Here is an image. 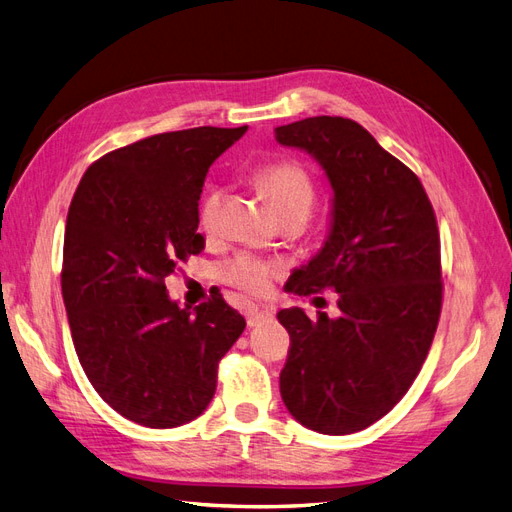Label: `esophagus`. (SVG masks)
<instances>
[{"label": "esophagus", "instance_id": "1", "mask_svg": "<svg viewBox=\"0 0 512 512\" xmlns=\"http://www.w3.org/2000/svg\"><path fill=\"white\" fill-rule=\"evenodd\" d=\"M275 314V307L273 305H247L245 307V320H247V327H258L260 322L271 320Z\"/></svg>", "mask_w": 512, "mask_h": 512}]
</instances>
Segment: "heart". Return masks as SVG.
I'll return each instance as SVG.
<instances>
[{"label": "heart", "mask_w": 512, "mask_h": 512, "mask_svg": "<svg viewBox=\"0 0 512 512\" xmlns=\"http://www.w3.org/2000/svg\"><path fill=\"white\" fill-rule=\"evenodd\" d=\"M254 179L260 188L265 190L280 218L288 213H301L307 218L309 209L314 205L316 188L312 177H309V173L301 164L290 160L269 162L256 170ZM222 200L224 192L220 188H215V185H211L203 194V198H200L198 224L207 235H213V232L218 230ZM277 273H280V265H277V262L262 260L252 254L232 256L218 269L222 282L250 294L265 292Z\"/></svg>", "instance_id": "heart-1"}]
</instances>
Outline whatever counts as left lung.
I'll return each mask as SVG.
<instances>
[{"label": "left lung", "mask_w": 512, "mask_h": 512, "mask_svg": "<svg viewBox=\"0 0 512 512\" xmlns=\"http://www.w3.org/2000/svg\"><path fill=\"white\" fill-rule=\"evenodd\" d=\"M275 141L307 151L333 190L329 237L288 290L331 288L342 312L277 314L290 335L280 393L307 429L346 436L391 412L427 359L442 309L436 213L412 170L352 119L307 117Z\"/></svg>", "instance_id": "left-lung-1"}]
</instances>
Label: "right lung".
Here are the masks:
<instances>
[{
	"instance_id": "1",
	"label": "right lung",
	"mask_w": 512,
	"mask_h": 512,
	"mask_svg": "<svg viewBox=\"0 0 512 512\" xmlns=\"http://www.w3.org/2000/svg\"><path fill=\"white\" fill-rule=\"evenodd\" d=\"M245 130L203 126L115 149L87 168L70 203L61 294L74 350L98 395L138 425L170 429L203 414L245 329L222 294L192 312L164 284L205 250V177Z\"/></svg>"
}]
</instances>
